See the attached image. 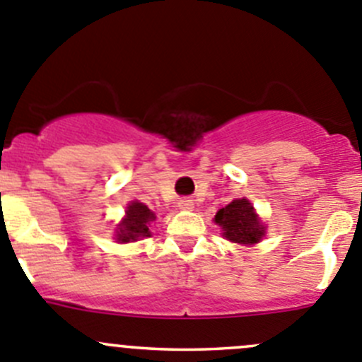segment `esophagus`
I'll use <instances>...</instances> for the list:
<instances>
[{
    "label": "esophagus",
    "instance_id": "1",
    "mask_svg": "<svg viewBox=\"0 0 362 362\" xmlns=\"http://www.w3.org/2000/svg\"><path fill=\"white\" fill-rule=\"evenodd\" d=\"M178 208H180V210H192V208H194V202L189 198L180 199V202H178Z\"/></svg>",
    "mask_w": 362,
    "mask_h": 362
}]
</instances>
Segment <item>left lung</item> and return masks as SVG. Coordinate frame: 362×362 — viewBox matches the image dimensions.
<instances>
[{"label": "left lung", "mask_w": 362, "mask_h": 362, "mask_svg": "<svg viewBox=\"0 0 362 362\" xmlns=\"http://www.w3.org/2000/svg\"><path fill=\"white\" fill-rule=\"evenodd\" d=\"M215 222L222 228L226 238L242 245L257 243L264 235L262 222L247 199H235L228 206L221 208L215 215Z\"/></svg>", "instance_id": "obj_1"}]
</instances>
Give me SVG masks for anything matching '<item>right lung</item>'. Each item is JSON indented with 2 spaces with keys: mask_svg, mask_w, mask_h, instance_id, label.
Masks as SVG:
<instances>
[{
  "mask_svg": "<svg viewBox=\"0 0 362 362\" xmlns=\"http://www.w3.org/2000/svg\"><path fill=\"white\" fill-rule=\"evenodd\" d=\"M156 215L145 206L144 203H131L126 210V218L119 224L117 229V240L119 242H136L138 238L151 236L148 222L154 221Z\"/></svg>",
  "mask_w": 362,
  "mask_h": 362,
  "instance_id": "obj_1",
  "label": "right lung"
}]
</instances>
